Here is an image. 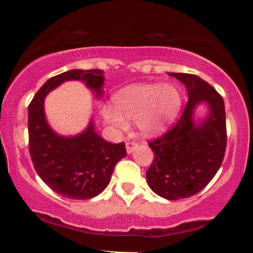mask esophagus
I'll use <instances>...</instances> for the list:
<instances>
[{
	"label": "esophagus",
	"instance_id": "esophagus-1",
	"mask_svg": "<svg viewBox=\"0 0 253 253\" xmlns=\"http://www.w3.org/2000/svg\"><path fill=\"white\" fill-rule=\"evenodd\" d=\"M137 146H138V144H137V143H134V141H127L126 145L127 154L132 153V152L137 148Z\"/></svg>",
	"mask_w": 253,
	"mask_h": 253
}]
</instances>
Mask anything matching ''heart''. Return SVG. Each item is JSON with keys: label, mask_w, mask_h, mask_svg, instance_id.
<instances>
[{"label": "heart", "mask_w": 253, "mask_h": 253, "mask_svg": "<svg viewBox=\"0 0 253 253\" xmlns=\"http://www.w3.org/2000/svg\"><path fill=\"white\" fill-rule=\"evenodd\" d=\"M181 107L182 95L175 85L134 84L117 93L115 105H103L101 115L117 130H126L127 121H137L141 132L152 136L167 129L177 117Z\"/></svg>", "instance_id": "heart-1"}]
</instances>
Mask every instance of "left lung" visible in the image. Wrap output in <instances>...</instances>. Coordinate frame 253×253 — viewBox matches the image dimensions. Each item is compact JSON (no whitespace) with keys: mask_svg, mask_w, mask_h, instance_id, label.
<instances>
[{"mask_svg":"<svg viewBox=\"0 0 253 253\" xmlns=\"http://www.w3.org/2000/svg\"><path fill=\"white\" fill-rule=\"evenodd\" d=\"M188 91V103L178 122L162 137L148 143L154 159L146 172L152 191L168 200L195 196L215 176L227 145L226 112L222 96L198 76L175 74ZM202 103L209 108L198 124L194 110Z\"/></svg>","mask_w":253,"mask_h":253,"instance_id":"8db88e82","label":"left lung"}]
</instances>
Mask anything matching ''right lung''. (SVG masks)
Masks as SVG:
<instances>
[{
	"label": "right lung",
	"mask_w": 253,
	"mask_h": 253,
	"mask_svg": "<svg viewBox=\"0 0 253 253\" xmlns=\"http://www.w3.org/2000/svg\"><path fill=\"white\" fill-rule=\"evenodd\" d=\"M68 81H81L102 95L103 71L75 69L51 77L41 86L29 106V148L33 166L49 188L69 199H91L109 184L115 165L126 155V144H112L96 133L93 120L76 136H61L44 115L48 93Z\"/></svg>",
	"instance_id": "right-lung-1"
}]
</instances>
